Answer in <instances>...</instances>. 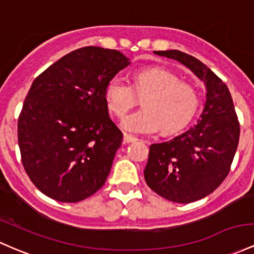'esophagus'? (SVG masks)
Wrapping results in <instances>:
<instances>
[{
  "label": "esophagus",
  "mask_w": 254,
  "mask_h": 254,
  "mask_svg": "<svg viewBox=\"0 0 254 254\" xmlns=\"http://www.w3.org/2000/svg\"><path fill=\"white\" fill-rule=\"evenodd\" d=\"M123 140H124L125 143H130V142L137 141V138L133 137L131 135H129V133H124V138H123Z\"/></svg>",
  "instance_id": "esophagus-1"
}]
</instances>
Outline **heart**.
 <instances>
[{"mask_svg":"<svg viewBox=\"0 0 254 254\" xmlns=\"http://www.w3.org/2000/svg\"><path fill=\"white\" fill-rule=\"evenodd\" d=\"M137 97L143 99V108L125 116L121 125L125 131L140 135L154 133L160 127L164 133L176 132L190 122L199 107L196 89L164 68L136 72L132 86L119 76L106 85V104L117 117L137 104Z\"/></svg>","mask_w":254,"mask_h":254,"instance_id":"b5f03b06","label":"heart"}]
</instances>
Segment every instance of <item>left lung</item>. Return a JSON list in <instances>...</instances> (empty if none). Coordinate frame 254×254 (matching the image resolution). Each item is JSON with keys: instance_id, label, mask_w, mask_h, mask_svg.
<instances>
[{"instance_id": "8db88e82", "label": "left lung", "mask_w": 254, "mask_h": 254, "mask_svg": "<svg viewBox=\"0 0 254 254\" xmlns=\"http://www.w3.org/2000/svg\"><path fill=\"white\" fill-rule=\"evenodd\" d=\"M204 82L206 101L197 123L172 140L150 144L144 180L164 199L189 204L211 194L228 176L239 144L240 125L229 89L196 58L159 50Z\"/></svg>"}]
</instances>
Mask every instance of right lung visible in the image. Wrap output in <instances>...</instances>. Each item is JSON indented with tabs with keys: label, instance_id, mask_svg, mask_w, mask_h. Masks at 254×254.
I'll list each match as a JSON object with an SVG mask.
<instances>
[{
	"label": "right lung",
	"instance_id": "add662e5",
	"mask_svg": "<svg viewBox=\"0 0 254 254\" xmlns=\"http://www.w3.org/2000/svg\"><path fill=\"white\" fill-rule=\"evenodd\" d=\"M129 65L118 50L84 47L33 80L18 141L27 176L47 196L78 202L105 185L123 141L108 116L105 89Z\"/></svg>",
	"mask_w": 254,
	"mask_h": 254
}]
</instances>
